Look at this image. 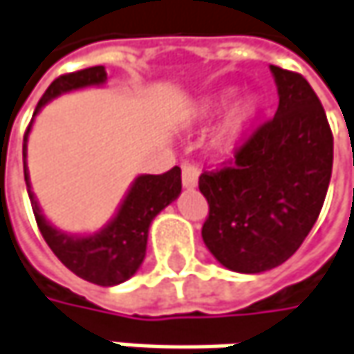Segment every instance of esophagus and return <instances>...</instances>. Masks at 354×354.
Wrapping results in <instances>:
<instances>
[{
	"label": "esophagus",
	"instance_id": "1",
	"mask_svg": "<svg viewBox=\"0 0 354 354\" xmlns=\"http://www.w3.org/2000/svg\"><path fill=\"white\" fill-rule=\"evenodd\" d=\"M198 168L194 164H182V184L184 188H196L198 186Z\"/></svg>",
	"mask_w": 354,
	"mask_h": 354
}]
</instances>
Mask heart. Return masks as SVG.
<instances>
[{
	"label": "heart",
	"mask_w": 354,
	"mask_h": 354,
	"mask_svg": "<svg viewBox=\"0 0 354 354\" xmlns=\"http://www.w3.org/2000/svg\"><path fill=\"white\" fill-rule=\"evenodd\" d=\"M254 110H257V106H254V102H252V100H244V102H240L239 108H236V110L232 112V115L226 120V124H224V128H222V132H220V140H222V142L232 140V138L242 130V126L246 124V120L254 114Z\"/></svg>",
	"instance_id": "b5f03b06"
}]
</instances>
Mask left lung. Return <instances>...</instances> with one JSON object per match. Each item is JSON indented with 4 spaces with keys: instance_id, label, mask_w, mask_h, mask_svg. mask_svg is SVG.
Listing matches in <instances>:
<instances>
[{
    "instance_id": "8db88e82",
    "label": "left lung",
    "mask_w": 354,
    "mask_h": 354,
    "mask_svg": "<svg viewBox=\"0 0 354 354\" xmlns=\"http://www.w3.org/2000/svg\"><path fill=\"white\" fill-rule=\"evenodd\" d=\"M279 110L222 170L204 172L202 240L228 270L259 274L288 260L319 218L333 172V134L310 84L270 66Z\"/></svg>"
}]
</instances>
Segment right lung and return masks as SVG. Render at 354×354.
Here are the masks:
<instances>
[{"instance_id": "obj_1", "label": "right lung", "mask_w": 354, "mask_h": 354, "mask_svg": "<svg viewBox=\"0 0 354 354\" xmlns=\"http://www.w3.org/2000/svg\"><path fill=\"white\" fill-rule=\"evenodd\" d=\"M108 80V73L104 66H94L88 70L66 73L53 80L46 94L41 95L33 118L39 114V110L55 100L57 95L104 86ZM32 118V124H33ZM32 124L28 126V132L24 136V176L28 184V194L32 200L35 222L39 226V232L53 254L66 264L73 274L88 282H94L100 286H115L120 282H126L136 274V270L142 266L146 257V244H148V230L152 220L172 204L182 192V178L180 168L174 166L166 174H142L132 182L126 196L122 200L118 212L108 224H104L94 234H68L59 228H55L50 220L44 216L35 194L32 192L30 170H28V136L32 130Z\"/></svg>"}]
</instances>
